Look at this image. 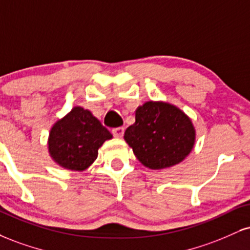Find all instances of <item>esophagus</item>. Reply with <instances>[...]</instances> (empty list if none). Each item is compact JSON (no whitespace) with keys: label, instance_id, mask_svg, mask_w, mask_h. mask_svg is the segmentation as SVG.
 <instances>
[{"label":"esophagus","instance_id":"1","mask_svg":"<svg viewBox=\"0 0 250 250\" xmlns=\"http://www.w3.org/2000/svg\"><path fill=\"white\" fill-rule=\"evenodd\" d=\"M113 135L115 137H122L123 134H125V128L123 127H117V128H114L112 130Z\"/></svg>","mask_w":250,"mask_h":250}]
</instances>
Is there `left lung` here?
<instances>
[{
    "instance_id": "1",
    "label": "left lung",
    "mask_w": 250,
    "mask_h": 250,
    "mask_svg": "<svg viewBox=\"0 0 250 250\" xmlns=\"http://www.w3.org/2000/svg\"><path fill=\"white\" fill-rule=\"evenodd\" d=\"M135 120L125 131V140L146 167L156 170L172 167L193 148L191 120L172 104L146 102L137 108Z\"/></svg>"
}]
</instances>
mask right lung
<instances>
[{
    "label": "right lung",
    "mask_w": 250,
    "mask_h": 250,
    "mask_svg": "<svg viewBox=\"0 0 250 250\" xmlns=\"http://www.w3.org/2000/svg\"><path fill=\"white\" fill-rule=\"evenodd\" d=\"M109 138V130L89 110L76 107L51 129L49 150L59 165L83 171L95 161L98 149Z\"/></svg>",
    "instance_id": "add662e5"
}]
</instances>
